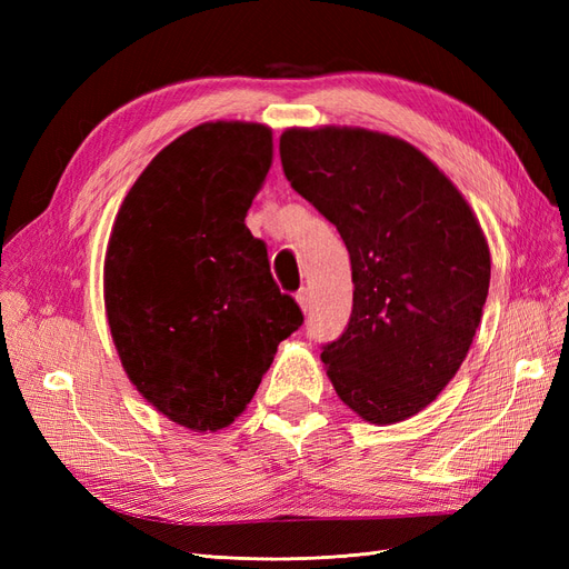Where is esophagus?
Masks as SVG:
<instances>
[{
	"label": "esophagus",
	"instance_id": "34e87169",
	"mask_svg": "<svg viewBox=\"0 0 569 569\" xmlns=\"http://www.w3.org/2000/svg\"><path fill=\"white\" fill-rule=\"evenodd\" d=\"M297 303L301 306L303 313L311 311V295H308V289H299L297 291Z\"/></svg>",
	"mask_w": 569,
	"mask_h": 569
}]
</instances>
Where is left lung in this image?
Wrapping results in <instances>:
<instances>
[{"label": "left lung", "mask_w": 569, "mask_h": 569, "mask_svg": "<svg viewBox=\"0 0 569 569\" xmlns=\"http://www.w3.org/2000/svg\"><path fill=\"white\" fill-rule=\"evenodd\" d=\"M280 159L351 256L353 311L322 347L327 377L372 425L412 418L456 377L489 295L470 203L420 149L366 128H289Z\"/></svg>", "instance_id": "left-lung-1"}]
</instances>
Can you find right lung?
<instances>
[{"label": "right lung", "mask_w": 569, "mask_h": 569, "mask_svg": "<svg viewBox=\"0 0 569 569\" xmlns=\"http://www.w3.org/2000/svg\"><path fill=\"white\" fill-rule=\"evenodd\" d=\"M270 163L268 126L201 123L153 157L113 222L104 303L120 363L192 432L242 416L278 343L303 322L244 222Z\"/></svg>", "instance_id": "obj_1"}]
</instances>
